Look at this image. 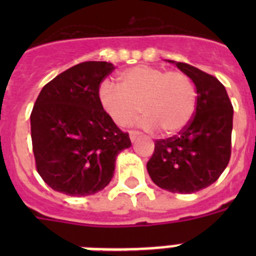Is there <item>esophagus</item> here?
<instances>
[{"label":"esophagus","mask_w":256,"mask_h":256,"mask_svg":"<svg viewBox=\"0 0 256 256\" xmlns=\"http://www.w3.org/2000/svg\"><path fill=\"white\" fill-rule=\"evenodd\" d=\"M128 136H130V140H132V142H136V140L140 138V132H134V130H132V132H128Z\"/></svg>","instance_id":"1"}]
</instances>
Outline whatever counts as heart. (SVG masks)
Returning <instances> with one entry per match:
<instances>
[{
  "label": "heart",
  "mask_w": 256,
  "mask_h": 256,
  "mask_svg": "<svg viewBox=\"0 0 256 256\" xmlns=\"http://www.w3.org/2000/svg\"><path fill=\"white\" fill-rule=\"evenodd\" d=\"M118 86L104 81L98 88L100 108L118 126L130 124L142 110V128H160L166 136H174L194 116L196 92L184 73L136 65L118 76Z\"/></svg>",
  "instance_id": "heart-1"
}]
</instances>
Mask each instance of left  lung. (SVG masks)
<instances>
[{
  "mask_svg": "<svg viewBox=\"0 0 256 256\" xmlns=\"http://www.w3.org/2000/svg\"><path fill=\"white\" fill-rule=\"evenodd\" d=\"M168 62L194 82L196 108L178 136L156 140L148 171L160 188L191 194L212 184L227 168L234 108L216 78L184 62Z\"/></svg>",
  "mask_w": 256,
  "mask_h": 256,
  "instance_id": "left-lung-1",
  "label": "left lung"
}]
</instances>
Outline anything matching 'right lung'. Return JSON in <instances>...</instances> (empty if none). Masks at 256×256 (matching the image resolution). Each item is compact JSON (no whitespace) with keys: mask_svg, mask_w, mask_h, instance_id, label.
Instances as JSON below:
<instances>
[{"mask_svg":"<svg viewBox=\"0 0 256 256\" xmlns=\"http://www.w3.org/2000/svg\"><path fill=\"white\" fill-rule=\"evenodd\" d=\"M112 64L88 61L65 70L42 88L30 114L36 168L53 190L86 196L112 180L116 158L132 146L98 100Z\"/></svg>","mask_w":256,"mask_h":256,"instance_id":"1","label":"right lung"}]
</instances>
